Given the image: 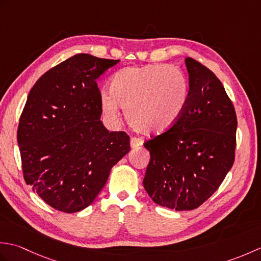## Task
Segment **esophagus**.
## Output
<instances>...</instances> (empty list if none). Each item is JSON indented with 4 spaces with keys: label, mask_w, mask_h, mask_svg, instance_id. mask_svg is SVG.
Instances as JSON below:
<instances>
[{
    "label": "esophagus",
    "mask_w": 261,
    "mask_h": 261,
    "mask_svg": "<svg viewBox=\"0 0 261 261\" xmlns=\"http://www.w3.org/2000/svg\"><path fill=\"white\" fill-rule=\"evenodd\" d=\"M143 143V140L141 138H138V137H132L131 138V141H130V145L132 148H136V147H139Z\"/></svg>",
    "instance_id": "1"
}]
</instances>
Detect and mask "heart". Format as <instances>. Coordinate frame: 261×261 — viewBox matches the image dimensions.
Listing matches in <instances>:
<instances>
[{
	"label": "heart",
	"instance_id": "1",
	"mask_svg": "<svg viewBox=\"0 0 261 261\" xmlns=\"http://www.w3.org/2000/svg\"><path fill=\"white\" fill-rule=\"evenodd\" d=\"M110 93L102 94L101 107L111 122L118 120L121 107L137 131L156 135L170 129L184 112L188 83L174 66L152 64L119 70L111 80Z\"/></svg>",
	"mask_w": 261,
	"mask_h": 261
}]
</instances>
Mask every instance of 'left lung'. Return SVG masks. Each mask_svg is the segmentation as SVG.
<instances>
[{
	"label": "left lung",
	"instance_id": "left-lung-1",
	"mask_svg": "<svg viewBox=\"0 0 261 261\" xmlns=\"http://www.w3.org/2000/svg\"><path fill=\"white\" fill-rule=\"evenodd\" d=\"M190 91L176 123L145 141L150 160L143 187L154 203L176 211L197 208L222 184L234 163L237 114L212 70L185 59Z\"/></svg>",
	"mask_w": 261,
	"mask_h": 261
}]
</instances>
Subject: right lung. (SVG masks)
<instances>
[{
    "label": "right lung",
    "instance_id": "obj_1",
    "mask_svg": "<svg viewBox=\"0 0 261 261\" xmlns=\"http://www.w3.org/2000/svg\"><path fill=\"white\" fill-rule=\"evenodd\" d=\"M119 62L75 55L46 71L28 95L18 126L24 180L62 212L92 204L130 150V137L109 132L99 120L96 80Z\"/></svg>",
    "mask_w": 261,
    "mask_h": 261
}]
</instances>
